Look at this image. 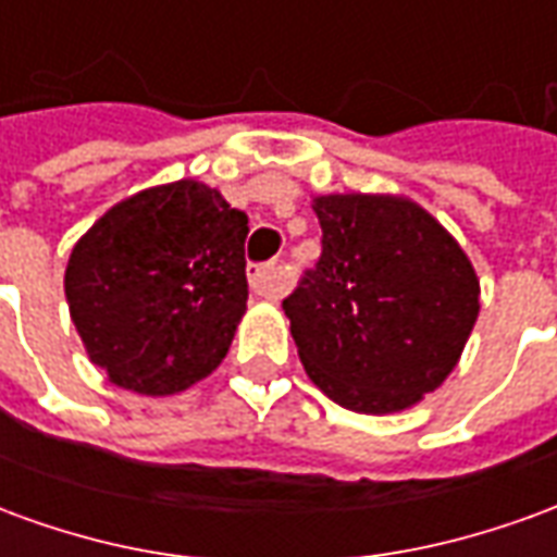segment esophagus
Segmentation results:
<instances>
[{"label":"esophagus","mask_w":557,"mask_h":557,"mask_svg":"<svg viewBox=\"0 0 557 557\" xmlns=\"http://www.w3.org/2000/svg\"><path fill=\"white\" fill-rule=\"evenodd\" d=\"M250 289L256 295H262V298H277L283 286H280V274H277V265L274 262H265V265H253L250 268Z\"/></svg>","instance_id":"obj_1"}]
</instances>
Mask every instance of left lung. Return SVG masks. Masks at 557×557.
<instances>
[{
	"label": "left lung",
	"instance_id": "1",
	"mask_svg": "<svg viewBox=\"0 0 557 557\" xmlns=\"http://www.w3.org/2000/svg\"><path fill=\"white\" fill-rule=\"evenodd\" d=\"M322 256L283 310L307 375L343 409L414 406L454 370L478 322L462 247L397 196H315Z\"/></svg>",
	"mask_w": 557,
	"mask_h": 557
}]
</instances>
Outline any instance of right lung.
<instances>
[{
	"instance_id": "1",
	"label": "right lung",
	"mask_w": 557,
	"mask_h": 557,
	"mask_svg": "<svg viewBox=\"0 0 557 557\" xmlns=\"http://www.w3.org/2000/svg\"><path fill=\"white\" fill-rule=\"evenodd\" d=\"M247 214L194 178L110 208L65 271L71 319L110 382L175 394L218 367L247 310Z\"/></svg>"
}]
</instances>
